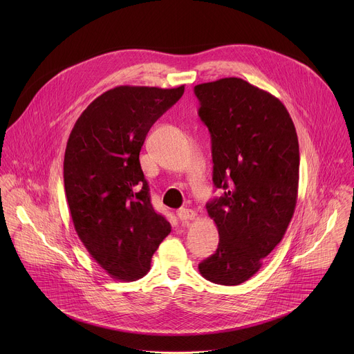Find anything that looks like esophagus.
Masks as SVG:
<instances>
[{
	"label": "esophagus",
	"mask_w": 354,
	"mask_h": 354,
	"mask_svg": "<svg viewBox=\"0 0 354 354\" xmlns=\"http://www.w3.org/2000/svg\"><path fill=\"white\" fill-rule=\"evenodd\" d=\"M178 217L182 220V221H189V220H194L197 217V213L192 209H187V207H182L178 210Z\"/></svg>",
	"instance_id": "1"
}]
</instances>
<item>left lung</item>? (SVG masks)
Segmentation results:
<instances>
[{
    "mask_svg": "<svg viewBox=\"0 0 354 354\" xmlns=\"http://www.w3.org/2000/svg\"><path fill=\"white\" fill-rule=\"evenodd\" d=\"M194 93L212 134L213 182L224 189L206 206L220 241L198 272L216 284L238 286L262 268L292 218L298 138L281 100L242 78L198 84Z\"/></svg>",
    "mask_w": 354,
    "mask_h": 354,
    "instance_id": "1",
    "label": "left lung"
}]
</instances>
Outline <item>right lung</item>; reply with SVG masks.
<instances>
[{"instance_id":"right-lung-1","label":"right lung","mask_w":354,"mask_h":354,"mask_svg":"<svg viewBox=\"0 0 354 354\" xmlns=\"http://www.w3.org/2000/svg\"><path fill=\"white\" fill-rule=\"evenodd\" d=\"M185 85H120L104 92L75 122L64 154V189L74 228L111 277H144L171 232L156 213L140 165L145 136L183 95Z\"/></svg>"}]
</instances>
